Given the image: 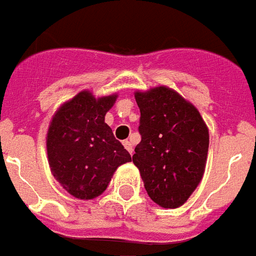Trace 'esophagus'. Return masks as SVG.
<instances>
[{
	"instance_id": "obj_1",
	"label": "esophagus",
	"mask_w": 256,
	"mask_h": 256,
	"mask_svg": "<svg viewBox=\"0 0 256 256\" xmlns=\"http://www.w3.org/2000/svg\"><path fill=\"white\" fill-rule=\"evenodd\" d=\"M122 144H124V148L132 154V152H134V146H132V143L130 142V140H124V142H122Z\"/></svg>"
}]
</instances>
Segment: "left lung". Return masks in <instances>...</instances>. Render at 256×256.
<instances>
[{
	"instance_id": "obj_1",
	"label": "left lung",
	"mask_w": 256,
	"mask_h": 256,
	"mask_svg": "<svg viewBox=\"0 0 256 256\" xmlns=\"http://www.w3.org/2000/svg\"><path fill=\"white\" fill-rule=\"evenodd\" d=\"M142 140L132 156L148 197L162 208L183 206L206 171L210 134L200 112L160 85L136 90Z\"/></svg>"
}]
</instances>
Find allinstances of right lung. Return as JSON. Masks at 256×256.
I'll list each match as a JSON object with an SVG mask.
<instances>
[{
  "mask_svg": "<svg viewBox=\"0 0 256 256\" xmlns=\"http://www.w3.org/2000/svg\"><path fill=\"white\" fill-rule=\"evenodd\" d=\"M117 96L96 98L90 90H81L52 117L46 132L50 172L76 198L92 200L102 194L116 170L132 160L104 122Z\"/></svg>",
  "mask_w": 256,
  "mask_h": 256,
  "instance_id": "add662e5",
  "label": "right lung"
}]
</instances>
